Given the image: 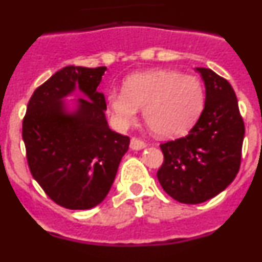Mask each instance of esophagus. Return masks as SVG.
I'll list each match as a JSON object with an SVG mask.
<instances>
[{
	"label": "esophagus",
	"mask_w": 262,
	"mask_h": 262,
	"mask_svg": "<svg viewBox=\"0 0 262 262\" xmlns=\"http://www.w3.org/2000/svg\"><path fill=\"white\" fill-rule=\"evenodd\" d=\"M129 147L138 151V149H143V148H145V143L143 142L142 139L133 138L131 139V144H129Z\"/></svg>",
	"instance_id": "34e87169"
}]
</instances>
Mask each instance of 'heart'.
I'll return each mask as SVG.
<instances>
[{
    "mask_svg": "<svg viewBox=\"0 0 262 262\" xmlns=\"http://www.w3.org/2000/svg\"><path fill=\"white\" fill-rule=\"evenodd\" d=\"M205 88L198 77L170 69H155L129 76L124 90H111L107 103L120 128L136 122L139 107L160 138H177L195 124L205 107Z\"/></svg>",
    "mask_w": 262,
    "mask_h": 262,
    "instance_id": "heart-1",
    "label": "heart"
}]
</instances>
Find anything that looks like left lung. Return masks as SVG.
Instances as JSON below:
<instances>
[{
    "label": "left lung",
    "instance_id": "obj_1",
    "mask_svg": "<svg viewBox=\"0 0 262 262\" xmlns=\"http://www.w3.org/2000/svg\"><path fill=\"white\" fill-rule=\"evenodd\" d=\"M205 81V108L186 136L163 143L157 178L173 200L196 205L214 198L235 180L242 163L244 120L226 78L196 68Z\"/></svg>",
    "mask_w": 262,
    "mask_h": 262
}]
</instances>
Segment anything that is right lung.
Instances as JSON below:
<instances>
[{
	"label": "right lung",
	"instance_id": "right-lung-1",
	"mask_svg": "<svg viewBox=\"0 0 262 262\" xmlns=\"http://www.w3.org/2000/svg\"><path fill=\"white\" fill-rule=\"evenodd\" d=\"M106 69H60L36 88L23 118L30 172L53 202L69 210L92 209L105 200L128 149V136L107 126L105 96L97 90ZM76 86L87 98L69 115L62 98Z\"/></svg>",
	"mask_w": 262,
	"mask_h": 262
}]
</instances>
